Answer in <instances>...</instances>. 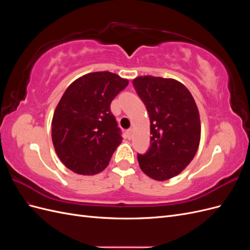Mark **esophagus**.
Here are the masks:
<instances>
[{
	"instance_id": "esophagus-1",
	"label": "esophagus",
	"mask_w": 250,
	"mask_h": 250,
	"mask_svg": "<svg viewBox=\"0 0 250 250\" xmlns=\"http://www.w3.org/2000/svg\"><path fill=\"white\" fill-rule=\"evenodd\" d=\"M126 134H127V138L128 140H130L131 137H132V129H128L126 130Z\"/></svg>"
}]
</instances>
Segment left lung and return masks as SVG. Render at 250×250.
<instances>
[{"mask_svg":"<svg viewBox=\"0 0 250 250\" xmlns=\"http://www.w3.org/2000/svg\"><path fill=\"white\" fill-rule=\"evenodd\" d=\"M133 86L150 118L151 146L138 154L147 176L164 181L178 175L197 152L201 125L197 105L183 83L172 79L140 76Z\"/></svg>","mask_w":250,"mask_h":250,"instance_id":"left-lung-1","label":"left lung"}]
</instances>
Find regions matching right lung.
I'll return each instance as SVG.
<instances>
[{
	"label": "right lung",
	"instance_id": "1",
	"mask_svg": "<svg viewBox=\"0 0 250 250\" xmlns=\"http://www.w3.org/2000/svg\"><path fill=\"white\" fill-rule=\"evenodd\" d=\"M110 72L83 75L65 89L52 119V141L67 169L95 175L107 167L122 143L110 103L128 85Z\"/></svg>",
	"mask_w": 250,
	"mask_h": 250
}]
</instances>
